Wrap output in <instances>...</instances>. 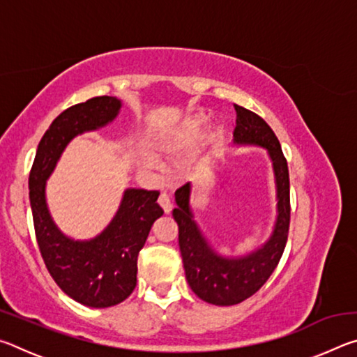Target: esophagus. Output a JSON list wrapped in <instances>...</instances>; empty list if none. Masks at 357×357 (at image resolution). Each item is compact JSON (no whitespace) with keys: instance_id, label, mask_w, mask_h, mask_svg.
<instances>
[{"instance_id":"obj_1","label":"esophagus","mask_w":357,"mask_h":357,"mask_svg":"<svg viewBox=\"0 0 357 357\" xmlns=\"http://www.w3.org/2000/svg\"><path fill=\"white\" fill-rule=\"evenodd\" d=\"M157 202H159V204H160V208H162V209H164V213H165V214H168V213H170L173 204H172V200H170V195H168V193H167V192H162V193H160V195H159V200H157Z\"/></svg>"}]
</instances>
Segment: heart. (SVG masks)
I'll list each match as a JSON object with an SVG mask.
<instances>
[{
  "label": "heart",
  "mask_w": 357,
  "mask_h": 357,
  "mask_svg": "<svg viewBox=\"0 0 357 357\" xmlns=\"http://www.w3.org/2000/svg\"><path fill=\"white\" fill-rule=\"evenodd\" d=\"M198 124H200V119H195V121H192V123L187 126V132H185V137L189 135V134H192L193 130H195L197 128H198ZM160 148V146H159Z\"/></svg>",
  "instance_id": "heart-1"
}]
</instances>
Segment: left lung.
Returning a JSON list of instances; mask_svg holds the SVG:
<instances>
[{
  "label": "left lung",
  "mask_w": 357,
  "mask_h": 357,
  "mask_svg": "<svg viewBox=\"0 0 357 357\" xmlns=\"http://www.w3.org/2000/svg\"><path fill=\"white\" fill-rule=\"evenodd\" d=\"M236 128L234 143L259 144L269 151L277 183V223L271 239L252 255L227 259L214 253L202 236L189 206L190 184L185 183L174 192L178 206L173 217L179 228V250L183 257L185 279L198 298L214 305L239 304L261 288L279 264L285 250L289 229V174L279 138L268 123L247 108L234 104Z\"/></svg>",
  "instance_id": "8db88e82"
}]
</instances>
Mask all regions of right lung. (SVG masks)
I'll use <instances>...</instances> for the list:
<instances>
[{
    "label": "right lung",
    "mask_w": 357,
    "mask_h": 357,
    "mask_svg": "<svg viewBox=\"0 0 357 357\" xmlns=\"http://www.w3.org/2000/svg\"><path fill=\"white\" fill-rule=\"evenodd\" d=\"M121 102L99 96L72 105L53 121L39 142L29 172L34 231L40 255L56 285L72 299L94 309L116 305L137 285V259L153 223L164 214L157 190L128 189L119 211L104 233L75 243L53 223L45 203V181L72 138L102 128L116 116Z\"/></svg>",
    "instance_id": "right-lung-1"
}]
</instances>
